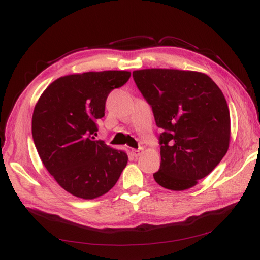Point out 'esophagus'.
I'll use <instances>...</instances> for the list:
<instances>
[{"instance_id": "34e87169", "label": "esophagus", "mask_w": 260, "mask_h": 260, "mask_svg": "<svg viewBox=\"0 0 260 260\" xmlns=\"http://www.w3.org/2000/svg\"><path fill=\"white\" fill-rule=\"evenodd\" d=\"M141 151H142V148H139V149H132V155H134L135 157H138L141 153Z\"/></svg>"}]
</instances>
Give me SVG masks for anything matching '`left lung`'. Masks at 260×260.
<instances>
[{
	"mask_svg": "<svg viewBox=\"0 0 260 260\" xmlns=\"http://www.w3.org/2000/svg\"><path fill=\"white\" fill-rule=\"evenodd\" d=\"M134 81L150 105L159 138L160 186L183 190L213 171L228 151L230 113L223 93L202 73L178 70L135 71Z\"/></svg>",
	"mask_w": 260,
	"mask_h": 260,
	"instance_id": "left-lung-1",
	"label": "left lung"
}]
</instances>
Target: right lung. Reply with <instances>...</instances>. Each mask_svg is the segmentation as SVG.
<instances>
[{
	"label": "right lung",
	"mask_w": 260,
	"mask_h": 260,
	"mask_svg": "<svg viewBox=\"0 0 260 260\" xmlns=\"http://www.w3.org/2000/svg\"><path fill=\"white\" fill-rule=\"evenodd\" d=\"M130 72H88L63 76L42 93L32 115V138L41 161L57 183L77 198L108 193L128 162L124 151L95 140L108 95Z\"/></svg>",
	"instance_id": "add662e5"
}]
</instances>
